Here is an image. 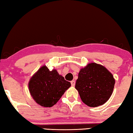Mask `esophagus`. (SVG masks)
Here are the masks:
<instances>
[{
    "mask_svg": "<svg viewBox=\"0 0 133 133\" xmlns=\"http://www.w3.org/2000/svg\"><path fill=\"white\" fill-rule=\"evenodd\" d=\"M70 83H71V85H72V87H74L75 85V81L74 80H73V81H71Z\"/></svg>",
    "mask_w": 133,
    "mask_h": 133,
    "instance_id": "1",
    "label": "esophagus"
}]
</instances>
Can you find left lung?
Listing matches in <instances>:
<instances>
[{
    "mask_svg": "<svg viewBox=\"0 0 133 133\" xmlns=\"http://www.w3.org/2000/svg\"><path fill=\"white\" fill-rule=\"evenodd\" d=\"M115 84L113 75L105 67L91 63L80 70L75 89L84 103L95 107L103 105L109 99Z\"/></svg>",
    "mask_w": 133,
    "mask_h": 133,
    "instance_id": "8db88e82",
    "label": "left lung"
}]
</instances>
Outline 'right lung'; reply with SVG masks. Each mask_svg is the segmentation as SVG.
Wrapping results in <instances>:
<instances>
[{
    "label": "right lung",
    "mask_w": 133,
    "mask_h": 133,
    "mask_svg": "<svg viewBox=\"0 0 133 133\" xmlns=\"http://www.w3.org/2000/svg\"><path fill=\"white\" fill-rule=\"evenodd\" d=\"M70 86V82L66 81L57 70L50 71L46 66L38 69L28 84L31 96L37 104L44 107H51L57 104Z\"/></svg>",
    "instance_id": "obj_1"
}]
</instances>
